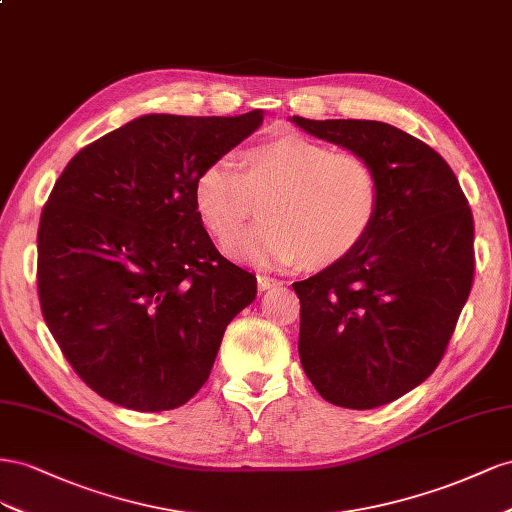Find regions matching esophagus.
<instances>
[{
    "label": "esophagus",
    "mask_w": 512,
    "mask_h": 512,
    "mask_svg": "<svg viewBox=\"0 0 512 512\" xmlns=\"http://www.w3.org/2000/svg\"><path fill=\"white\" fill-rule=\"evenodd\" d=\"M281 285H283V283L272 279V276L257 274V287H259V291H268V289H272V287H281Z\"/></svg>",
    "instance_id": "34e87169"
}]
</instances>
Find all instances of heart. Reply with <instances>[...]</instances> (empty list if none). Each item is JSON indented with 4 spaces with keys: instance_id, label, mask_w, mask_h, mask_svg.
<instances>
[{
    "instance_id": "heart-1",
    "label": "heart",
    "mask_w": 512,
    "mask_h": 512,
    "mask_svg": "<svg viewBox=\"0 0 512 512\" xmlns=\"http://www.w3.org/2000/svg\"><path fill=\"white\" fill-rule=\"evenodd\" d=\"M264 200V224L240 241L238 257L257 266L324 270L369 238L382 206L375 167L356 152L287 133L244 154V173L221 158L193 184L197 216L225 251L238 244L252 199Z\"/></svg>"
}]
</instances>
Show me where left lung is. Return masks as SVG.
Returning <instances> with one entry per match:
<instances>
[{"mask_svg":"<svg viewBox=\"0 0 512 512\" xmlns=\"http://www.w3.org/2000/svg\"><path fill=\"white\" fill-rule=\"evenodd\" d=\"M291 122L367 158L382 184L358 251L294 283L306 377L328 403L373 410L425 382L446 352L474 281L472 210L446 160L399 128Z\"/></svg>","mask_w":512,"mask_h":512,"instance_id":"left-lung-1","label":"left lung"}]
</instances>
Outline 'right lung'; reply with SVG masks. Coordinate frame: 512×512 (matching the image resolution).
Returning <instances> with one entry per match:
<instances>
[{"label":"right lung","instance_id":"1","mask_svg":"<svg viewBox=\"0 0 512 512\" xmlns=\"http://www.w3.org/2000/svg\"><path fill=\"white\" fill-rule=\"evenodd\" d=\"M264 122L150 113L72 156L38 227L42 317L102 399L175 410L208 382L255 274L216 251L193 203L197 173Z\"/></svg>","mask_w":512,"mask_h":512}]
</instances>
